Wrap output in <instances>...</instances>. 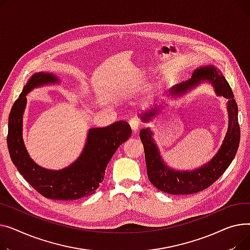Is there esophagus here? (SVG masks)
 <instances>
[{"label":"esophagus","mask_w":250,"mask_h":250,"mask_svg":"<svg viewBox=\"0 0 250 250\" xmlns=\"http://www.w3.org/2000/svg\"><path fill=\"white\" fill-rule=\"evenodd\" d=\"M129 124H130L132 130L136 132L140 127V120L138 118H136V117H133V118H131L129 120Z\"/></svg>","instance_id":"1"}]
</instances>
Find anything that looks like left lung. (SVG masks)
<instances>
[{
    "instance_id": "obj_1",
    "label": "left lung",
    "mask_w": 250,
    "mask_h": 250,
    "mask_svg": "<svg viewBox=\"0 0 250 250\" xmlns=\"http://www.w3.org/2000/svg\"><path fill=\"white\" fill-rule=\"evenodd\" d=\"M205 83L213 86L217 96H222L228 100V129L226 135L217 153L207 164L195 169H175L169 167L161 156L159 148L153 139L154 133L152 130L147 127L140 131L139 135L144 147L148 179L156 188L165 193L170 195H188L207 188L224 173L237 152L240 141L238 108L228 82L216 66L212 64L199 66L193 72L192 78L173 85L166 95L167 97L170 96L172 99H178ZM166 107V103L163 101L160 104H154L147 111L140 114L142 121L146 123L151 121Z\"/></svg>"
}]
</instances>
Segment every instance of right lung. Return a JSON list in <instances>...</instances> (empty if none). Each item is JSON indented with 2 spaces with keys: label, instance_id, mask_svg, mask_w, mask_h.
<instances>
[{
  "label": "right lung",
  "instance_id": "obj_1",
  "mask_svg": "<svg viewBox=\"0 0 250 250\" xmlns=\"http://www.w3.org/2000/svg\"><path fill=\"white\" fill-rule=\"evenodd\" d=\"M61 79L52 72H36L24 85L9 115L7 143L14 166L39 194L52 200H77L96 192L105 177L110 159L119 146L131 136L126 121L107 127L90 128L79 157L62 169H48L37 165L29 155L23 140V115L26 96L43 85L57 84Z\"/></svg>",
  "mask_w": 250,
  "mask_h": 250
}]
</instances>
